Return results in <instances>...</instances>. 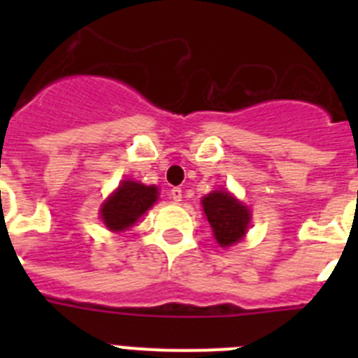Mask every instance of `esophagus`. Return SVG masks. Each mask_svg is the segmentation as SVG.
<instances>
[{"instance_id":"obj_1","label":"esophagus","mask_w":358,"mask_h":358,"mask_svg":"<svg viewBox=\"0 0 358 358\" xmlns=\"http://www.w3.org/2000/svg\"><path fill=\"white\" fill-rule=\"evenodd\" d=\"M170 197L173 199V202H181L182 189L181 188H172V189H170Z\"/></svg>"}]
</instances>
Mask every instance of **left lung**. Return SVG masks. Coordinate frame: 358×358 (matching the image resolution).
<instances>
[{"instance_id":"1","label":"left lung","mask_w":358,"mask_h":358,"mask_svg":"<svg viewBox=\"0 0 358 358\" xmlns=\"http://www.w3.org/2000/svg\"><path fill=\"white\" fill-rule=\"evenodd\" d=\"M202 210L220 248H231L245 236L251 224V210L229 192L215 189L202 199Z\"/></svg>"}]
</instances>
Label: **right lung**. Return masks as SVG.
Returning <instances> with one entry per match:
<instances>
[{
    "instance_id": "add662e5",
    "label": "right lung",
    "mask_w": 358,
    "mask_h": 358,
    "mask_svg": "<svg viewBox=\"0 0 358 358\" xmlns=\"http://www.w3.org/2000/svg\"><path fill=\"white\" fill-rule=\"evenodd\" d=\"M157 201V188L145 186L136 181H122L118 188L106 199L100 208V215L109 231H125L136 224L147 210Z\"/></svg>"
}]
</instances>
